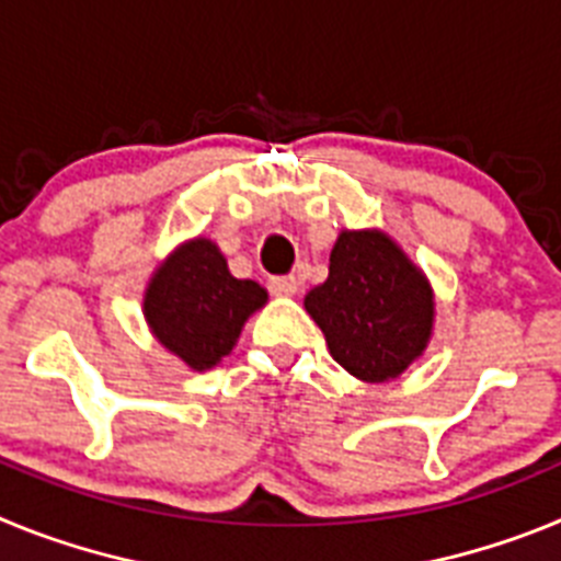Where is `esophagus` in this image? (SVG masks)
I'll return each instance as SVG.
<instances>
[{
  "label": "esophagus",
  "instance_id": "esophagus-1",
  "mask_svg": "<svg viewBox=\"0 0 561 561\" xmlns=\"http://www.w3.org/2000/svg\"><path fill=\"white\" fill-rule=\"evenodd\" d=\"M270 291L277 297H289L297 291V277L295 275H277L270 277Z\"/></svg>",
  "mask_w": 561,
  "mask_h": 561
}]
</instances>
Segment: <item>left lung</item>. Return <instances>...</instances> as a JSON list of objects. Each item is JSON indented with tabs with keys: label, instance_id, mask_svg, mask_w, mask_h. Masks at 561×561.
Listing matches in <instances>:
<instances>
[{
	"label": "left lung",
	"instance_id": "obj_1",
	"mask_svg": "<svg viewBox=\"0 0 561 561\" xmlns=\"http://www.w3.org/2000/svg\"><path fill=\"white\" fill-rule=\"evenodd\" d=\"M329 351L362 381L396 379L433 331V291L408 255L376 230H345L331 250L329 280L306 295Z\"/></svg>",
	"mask_w": 561,
	"mask_h": 561
}]
</instances>
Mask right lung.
<instances>
[{"label":"right lung","mask_w":561,"mask_h":561,"mask_svg":"<svg viewBox=\"0 0 561 561\" xmlns=\"http://www.w3.org/2000/svg\"><path fill=\"white\" fill-rule=\"evenodd\" d=\"M264 304V286L232 277L219 247L196 238L157 270L142 309L168 351L193 370H207L230 354L247 317Z\"/></svg>","instance_id":"obj_1"}]
</instances>
